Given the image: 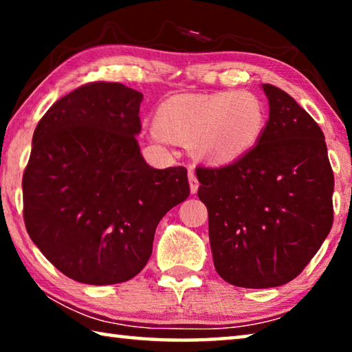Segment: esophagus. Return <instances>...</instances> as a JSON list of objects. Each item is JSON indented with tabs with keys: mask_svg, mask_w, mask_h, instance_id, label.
I'll use <instances>...</instances> for the list:
<instances>
[{
	"mask_svg": "<svg viewBox=\"0 0 352 352\" xmlns=\"http://www.w3.org/2000/svg\"><path fill=\"white\" fill-rule=\"evenodd\" d=\"M188 177H189L190 192L195 194V192H197V189H199V180H197V177H195V172H194L192 169H189V174H188Z\"/></svg>",
	"mask_w": 352,
	"mask_h": 352,
	"instance_id": "1",
	"label": "esophagus"
}]
</instances>
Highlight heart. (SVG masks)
Segmentation results:
<instances>
[{
	"instance_id": "b5f03b06",
	"label": "heart",
	"mask_w": 352,
	"mask_h": 352,
	"mask_svg": "<svg viewBox=\"0 0 352 352\" xmlns=\"http://www.w3.org/2000/svg\"><path fill=\"white\" fill-rule=\"evenodd\" d=\"M267 111L250 91H223L208 96H177L160 107V141H190L200 157L228 163L258 144L265 129Z\"/></svg>"
}]
</instances>
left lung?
<instances>
[{"instance_id":"8db88e82","label":"left lung","mask_w":352,"mask_h":352,"mask_svg":"<svg viewBox=\"0 0 352 352\" xmlns=\"http://www.w3.org/2000/svg\"><path fill=\"white\" fill-rule=\"evenodd\" d=\"M262 88L270 111L256 147L228 166L195 169L214 267L226 283L247 289L295 279L333 222L323 132L281 88Z\"/></svg>"}]
</instances>
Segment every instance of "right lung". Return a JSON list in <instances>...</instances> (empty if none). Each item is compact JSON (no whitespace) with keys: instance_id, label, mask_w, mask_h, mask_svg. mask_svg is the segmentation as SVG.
Returning <instances> with one entry per match:
<instances>
[{"instance_id":"1","label":"right lung","mask_w":352,"mask_h":352,"mask_svg":"<svg viewBox=\"0 0 352 352\" xmlns=\"http://www.w3.org/2000/svg\"><path fill=\"white\" fill-rule=\"evenodd\" d=\"M142 94L91 82L51 105L23 174V217L45 258L77 283H126L144 269L157 225L190 192L183 166L140 152Z\"/></svg>"}]
</instances>
